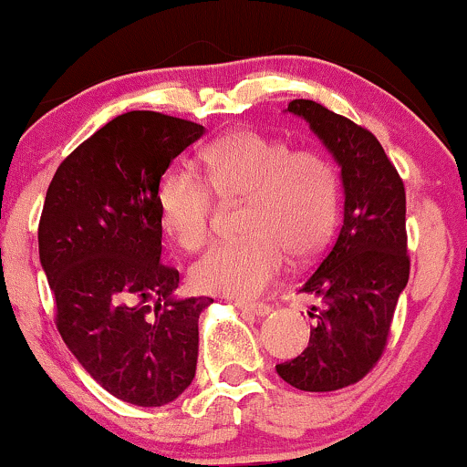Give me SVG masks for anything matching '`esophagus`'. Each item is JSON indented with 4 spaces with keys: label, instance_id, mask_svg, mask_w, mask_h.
Returning <instances> with one entry per match:
<instances>
[{
    "label": "esophagus",
    "instance_id": "obj_1",
    "mask_svg": "<svg viewBox=\"0 0 467 467\" xmlns=\"http://www.w3.org/2000/svg\"><path fill=\"white\" fill-rule=\"evenodd\" d=\"M238 307L243 309V312H251V314H255V316H266V314H270V305L268 303H238Z\"/></svg>",
    "mask_w": 467,
    "mask_h": 467
}]
</instances>
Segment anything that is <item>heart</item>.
Masks as SVG:
<instances>
[{"label": "heart", "instance_id": "obj_1", "mask_svg": "<svg viewBox=\"0 0 467 467\" xmlns=\"http://www.w3.org/2000/svg\"><path fill=\"white\" fill-rule=\"evenodd\" d=\"M205 177L171 169L158 186L164 234L183 251L203 249L214 229L216 193L246 203L244 238L212 246L190 270L199 292L232 298L262 295L287 257L314 260L331 240L339 210L336 164L318 149H292L255 130L229 131L201 153Z\"/></svg>", "mask_w": 467, "mask_h": 467}]
</instances>
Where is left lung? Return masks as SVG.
<instances>
[{
  "label": "left lung",
  "instance_id": "1",
  "mask_svg": "<svg viewBox=\"0 0 467 467\" xmlns=\"http://www.w3.org/2000/svg\"><path fill=\"white\" fill-rule=\"evenodd\" d=\"M342 166L344 221L298 292L320 296L307 348L277 364L303 392L348 388L379 364L400 292L410 281L405 183L370 130L309 99L287 103ZM314 318V314H309Z\"/></svg>",
  "mask_w": 467,
  "mask_h": 467
}]
</instances>
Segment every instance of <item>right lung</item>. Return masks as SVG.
Segmentation results:
<instances>
[{
	"label": "right lung",
	"mask_w": 467,
	"mask_h": 467,
	"mask_svg": "<svg viewBox=\"0 0 467 467\" xmlns=\"http://www.w3.org/2000/svg\"><path fill=\"white\" fill-rule=\"evenodd\" d=\"M203 125L151 110L112 119L57 166L38 223L56 327L106 392L162 407L192 383L210 296H172L158 186Z\"/></svg>",
	"instance_id": "add662e5"
}]
</instances>
